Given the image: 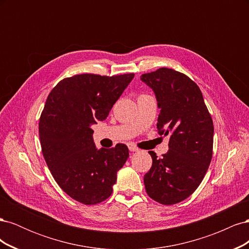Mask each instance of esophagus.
<instances>
[{"label":"esophagus","mask_w":249,"mask_h":249,"mask_svg":"<svg viewBox=\"0 0 249 249\" xmlns=\"http://www.w3.org/2000/svg\"><path fill=\"white\" fill-rule=\"evenodd\" d=\"M127 147H129L130 152H137L138 150V147L135 145L134 143H129V144H127Z\"/></svg>","instance_id":"1"}]
</instances>
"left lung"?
<instances>
[{
  "instance_id": "obj_1",
  "label": "left lung",
  "mask_w": 249,
  "mask_h": 249,
  "mask_svg": "<svg viewBox=\"0 0 249 249\" xmlns=\"http://www.w3.org/2000/svg\"><path fill=\"white\" fill-rule=\"evenodd\" d=\"M140 79L156 94L158 133L170 136L162 159L148 152L153 164L143 178L145 190L162 205H175L189 197L205 178L213 155V120L199 87L186 74L161 67Z\"/></svg>"
}]
</instances>
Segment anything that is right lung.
<instances>
[{"mask_svg": "<svg viewBox=\"0 0 249 249\" xmlns=\"http://www.w3.org/2000/svg\"><path fill=\"white\" fill-rule=\"evenodd\" d=\"M134 73L107 77L76 74L50 92L39 119V139L48 167L60 188L84 205L107 199L117 171L129 158L123 143L97 149L90 127L109 115Z\"/></svg>", "mask_w": 249, "mask_h": 249, "instance_id": "1", "label": "right lung"}]
</instances>
